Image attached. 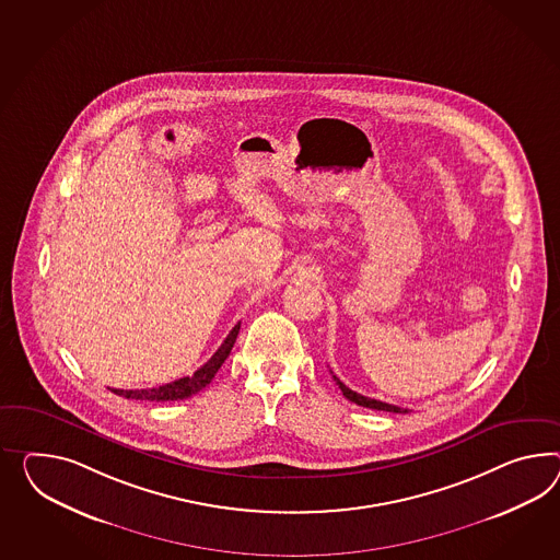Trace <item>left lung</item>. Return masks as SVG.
<instances>
[{"instance_id":"1","label":"left lung","mask_w":560,"mask_h":560,"mask_svg":"<svg viewBox=\"0 0 560 560\" xmlns=\"http://www.w3.org/2000/svg\"><path fill=\"white\" fill-rule=\"evenodd\" d=\"M332 380L337 382V386L341 387V392H343L345 398L347 400L355 401L358 406H363V408H372V410H386V412H396V415H406L408 410L406 408H400V406H394V404H386V401L373 400V398H368V396H361L358 392H353L351 387L345 386L343 382L337 377V375H332Z\"/></svg>"}]
</instances>
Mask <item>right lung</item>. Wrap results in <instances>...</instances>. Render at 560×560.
Returning a JSON list of instances; mask_svg holds the SVG:
<instances>
[{
    "label": "right lung",
    "mask_w": 560,
    "mask_h": 560,
    "mask_svg": "<svg viewBox=\"0 0 560 560\" xmlns=\"http://www.w3.org/2000/svg\"><path fill=\"white\" fill-rule=\"evenodd\" d=\"M240 325L237 323L230 335L225 337V341L221 343V347L213 353V358L209 359L205 365H201L197 372L192 373L190 377H180L176 382L171 384H164L159 387H145V389H112L117 396H124L128 400H148V401H174V400H187L190 396H195L197 392H201L202 387L207 384H211V380L215 377V373L219 372V368L223 365V361L230 358L231 349L233 343L237 339V332H240Z\"/></svg>",
    "instance_id": "1"
}]
</instances>
